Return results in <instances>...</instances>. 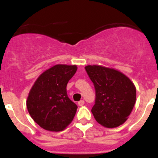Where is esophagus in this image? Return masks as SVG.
I'll list each match as a JSON object with an SVG mask.
<instances>
[{
	"label": "esophagus",
	"mask_w": 158,
	"mask_h": 158,
	"mask_svg": "<svg viewBox=\"0 0 158 158\" xmlns=\"http://www.w3.org/2000/svg\"><path fill=\"white\" fill-rule=\"evenodd\" d=\"M84 104H85V102H84V100H81V101H79V102H78V105H79V106H82Z\"/></svg>",
	"instance_id": "1"
}]
</instances>
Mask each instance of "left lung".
<instances>
[{"label": "left lung", "mask_w": 158, "mask_h": 158, "mask_svg": "<svg viewBox=\"0 0 158 158\" xmlns=\"http://www.w3.org/2000/svg\"><path fill=\"white\" fill-rule=\"evenodd\" d=\"M85 71L95 90L92 109L95 120L106 128L122 125L128 119L136 101V89L125 75L111 68L86 66Z\"/></svg>", "instance_id": "obj_1"}]
</instances>
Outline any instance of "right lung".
<instances>
[{"label": "right lung", "mask_w": 158, "mask_h": 158, "mask_svg": "<svg viewBox=\"0 0 158 158\" xmlns=\"http://www.w3.org/2000/svg\"><path fill=\"white\" fill-rule=\"evenodd\" d=\"M76 70V65H56L44 72L30 89L27 107L42 128L60 131L73 120L78 107L68 97L66 85Z\"/></svg>", "instance_id": "right-lung-1"}]
</instances>
